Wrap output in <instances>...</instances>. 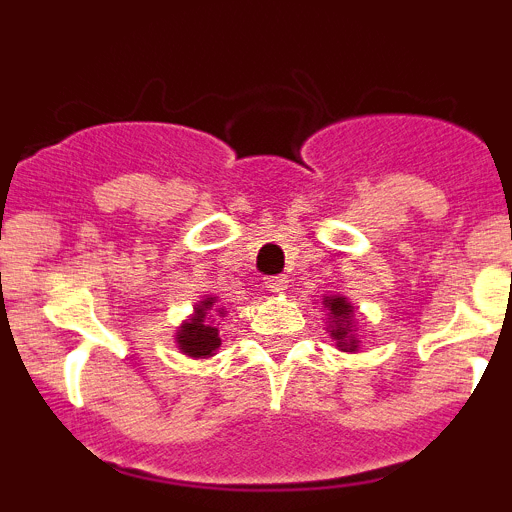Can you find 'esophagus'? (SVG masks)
I'll return each instance as SVG.
<instances>
[{
	"mask_svg": "<svg viewBox=\"0 0 512 512\" xmlns=\"http://www.w3.org/2000/svg\"><path fill=\"white\" fill-rule=\"evenodd\" d=\"M287 282L289 279L284 277V274H277V277H266L264 287L269 289V292H284V289H287Z\"/></svg>",
	"mask_w": 512,
	"mask_h": 512,
	"instance_id": "obj_1",
	"label": "esophagus"
}]
</instances>
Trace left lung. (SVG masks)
<instances>
[{
  "label": "left lung",
  "mask_w": 512,
  "mask_h": 512,
  "mask_svg": "<svg viewBox=\"0 0 512 512\" xmlns=\"http://www.w3.org/2000/svg\"><path fill=\"white\" fill-rule=\"evenodd\" d=\"M325 305L330 307V318L336 320V328L330 330V336L336 338L341 346H348L351 351H354L356 341L348 336V320H351V312H354V307L348 305L343 297H328V300H325Z\"/></svg>",
  "instance_id": "obj_1"
}]
</instances>
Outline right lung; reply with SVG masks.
Here are the masks:
<instances>
[{"mask_svg":"<svg viewBox=\"0 0 512 512\" xmlns=\"http://www.w3.org/2000/svg\"><path fill=\"white\" fill-rule=\"evenodd\" d=\"M210 310H212V297H207L202 305H197V315H194L187 325H182V330H179V346H182L184 354L210 356L212 351L220 346L217 328H212V325L207 323V315H210ZM215 312H220V310H215ZM220 315H223V312H220Z\"/></svg>","mask_w":512,"mask_h":512,"instance_id":"right-lung-1","label":"right lung"}]
</instances>
